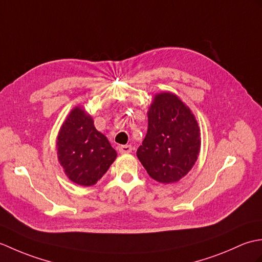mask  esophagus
<instances>
[{
	"label": "esophagus",
	"instance_id": "1",
	"mask_svg": "<svg viewBox=\"0 0 262 262\" xmlns=\"http://www.w3.org/2000/svg\"><path fill=\"white\" fill-rule=\"evenodd\" d=\"M118 148H119V152H120L121 154H124V153H130L132 149H133L132 145H121V146H119Z\"/></svg>",
	"mask_w": 262,
	"mask_h": 262
}]
</instances>
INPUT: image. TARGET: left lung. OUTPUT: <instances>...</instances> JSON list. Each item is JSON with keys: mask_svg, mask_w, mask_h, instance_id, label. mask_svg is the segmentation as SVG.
<instances>
[{"mask_svg": "<svg viewBox=\"0 0 262 262\" xmlns=\"http://www.w3.org/2000/svg\"><path fill=\"white\" fill-rule=\"evenodd\" d=\"M146 136L137 158L152 179L179 181L191 170L200 151V129L191 110L170 92L154 97L147 111Z\"/></svg>", "mask_w": 262, "mask_h": 262, "instance_id": "8db88e82", "label": "left lung"}]
</instances>
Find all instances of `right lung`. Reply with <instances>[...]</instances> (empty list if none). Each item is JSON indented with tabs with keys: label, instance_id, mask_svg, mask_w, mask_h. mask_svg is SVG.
Wrapping results in <instances>:
<instances>
[{
	"label": "right lung",
	"instance_id": "1",
	"mask_svg": "<svg viewBox=\"0 0 262 262\" xmlns=\"http://www.w3.org/2000/svg\"><path fill=\"white\" fill-rule=\"evenodd\" d=\"M56 145L65 174L84 187L96 185L117 158L108 138L96 129L92 117L82 107H75L65 119Z\"/></svg>",
	"mask_w": 262,
	"mask_h": 262
}]
</instances>
